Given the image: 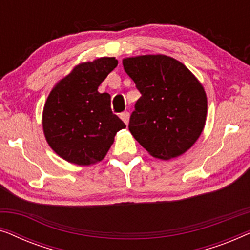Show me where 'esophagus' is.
I'll list each match as a JSON object with an SVG mask.
<instances>
[{"label":"esophagus","instance_id":"34e87169","mask_svg":"<svg viewBox=\"0 0 250 250\" xmlns=\"http://www.w3.org/2000/svg\"><path fill=\"white\" fill-rule=\"evenodd\" d=\"M119 117H121L122 121L124 122L126 125L128 124V121H129V112H128V111H124V112H122V114H121V116H119Z\"/></svg>","mask_w":250,"mask_h":250}]
</instances>
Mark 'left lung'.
<instances>
[{
	"label": "left lung",
	"mask_w": 250,
	"mask_h": 250,
	"mask_svg": "<svg viewBox=\"0 0 250 250\" xmlns=\"http://www.w3.org/2000/svg\"><path fill=\"white\" fill-rule=\"evenodd\" d=\"M123 66L141 93L128 124L134 139L163 160L189 150L206 123L207 97L200 82L163 54L125 58Z\"/></svg>",
	"instance_id": "1"
}]
</instances>
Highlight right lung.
I'll use <instances>...</instances> for the list:
<instances>
[{
    "mask_svg": "<svg viewBox=\"0 0 250 250\" xmlns=\"http://www.w3.org/2000/svg\"><path fill=\"white\" fill-rule=\"evenodd\" d=\"M117 64L109 57L77 64L50 92L43 109L44 135L53 151L67 162L81 166L100 162L116 133L126 127L112 114L110 95L98 92Z\"/></svg>",
    "mask_w": 250,
    "mask_h": 250,
    "instance_id": "obj_1",
    "label": "right lung"
}]
</instances>
